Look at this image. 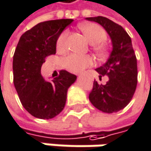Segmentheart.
I'll return each instance as SVG.
<instances>
[{
	"instance_id": "heart-1",
	"label": "heart",
	"mask_w": 151,
	"mask_h": 151,
	"mask_svg": "<svg viewBox=\"0 0 151 151\" xmlns=\"http://www.w3.org/2000/svg\"><path fill=\"white\" fill-rule=\"evenodd\" d=\"M80 28L89 42L95 44L93 46V50L95 51L96 55L101 59L105 58L108 55V49L103 44H99L107 40V32L105 29L95 23L83 24L80 26ZM68 37L69 32L67 30L63 31L59 35L56 41V47L58 50L62 51L66 48ZM93 63V58L90 55H81L77 54H70L65 56L63 60L64 68L74 73L81 72L85 69L90 67Z\"/></svg>"
}]
</instances>
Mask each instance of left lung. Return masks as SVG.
<instances>
[{
  "instance_id": "8db88e82",
  "label": "left lung",
  "mask_w": 151,
  "mask_h": 151,
  "mask_svg": "<svg viewBox=\"0 0 151 151\" xmlns=\"http://www.w3.org/2000/svg\"><path fill=\"white\" fill-rule=\"evenodd\" d=\"M87 19L100 24L109 33L113 45L106 63L96 69L100 80L107 75L109 81L105 85L95 81L89 100L96 109L104 112H117L130 103L137 86V59L132 40L121 25L107 17L99 16Z\"/></svg>"
}]
</instances>
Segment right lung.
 <instances>
[{
	"label": "right lung",
	"mask_w": 151,
	"mask_h": 151,
	"mask_svg": "<svg viewBox=\"0 0 151 151\" xmlns=\"http://www.w3.org/2000/svg\"><path fill=\"white\" fill-rule=\"evenodd\" d=\"M72 19L41 22L21 37L13 55V82L23 107L33 117L49 119L64 108L69 87L76 75L65 70L59 71L52 82L40 74L47 56L55 54L56 40Z\"/></svg>",
	"instance_id": "add662e5"
}]
</instances>
